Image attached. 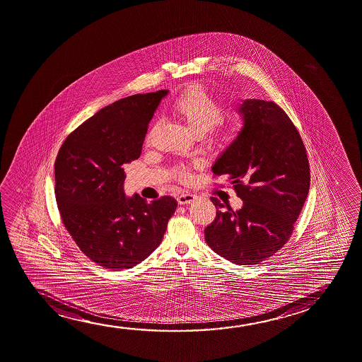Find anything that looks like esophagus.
Listing matches in <instances>:
<instances>
[{
  "mask_svg": "<svg viewBox=\"0 0 362 362\" xmlns=\"http://www.w3.org/2000/svg\"><path fill=\"white\" fill-rule=\"evenodd\" d=\"M194 199H196V194L184 192V194H178L177 202L180 204H187L194 202Z\"/></svg>",
  "mask_w": 362,
  "mask_h": 362,
  "instance_id": "obj_1",
  "label": "esophagus"
}]
</instances>
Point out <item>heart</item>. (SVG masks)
Here are the masks:
<instances>
[{
  "label": "heart",
  "mask_w": 362,
  "mask_h": 362,
  "mask_svg": "<svg viewBox=\"0 0 362 362\" xmlns=\"http://www.w3.org/2000/svg\"><path fill=\"white\" fill-rule=\"evenodd\" d=\"M171 112L173 117L182 120L197 135L211 130L214 138L221 143L233 140L240 133V120L223 124V104L218 98L214 97V93L209 92L204 84L199 83H194L185 88L171 103ZM175 175L181 181L189 180V171L185 168H176Z\"/></svg>",
  "instance_id": "b5f03b06"
}]
</instances>
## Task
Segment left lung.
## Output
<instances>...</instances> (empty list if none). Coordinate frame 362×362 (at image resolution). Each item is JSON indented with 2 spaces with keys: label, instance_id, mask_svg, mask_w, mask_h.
Masks as SVG:
<instances>
[{
  "label": "left lung",
  "instance_id": "left-lung-1",
  "mask_svg": "<svg viewBox=\"0 0 362 362\" xmlns=\"http://www.w3.org/2000/svg\"><path fill=\"white\" fill-rule=\"evenodd\" d=\"M243 127L212 166L233 185L243 207L233 211L211 197L217 214L204 229L211 250L238 265L258 264L291 238L310 187L300 134L274 102L247 99Z\"/></svg>",
  "mask_w": 362,
  "mask_h": 362
}]
</instances>
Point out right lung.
<instances>
[{
    "label": "right lung",
    "mask_w": 362,
    "mask_h": 362,
    "mask_svg": "<svg viewBox=\"0 0 362 362\" xmlns=\"http://www.w3.org/2000/svg\"><path fill=\"white\" fill-rule=\"evenodd\" d=\"M168 90L122 98L66 136L54 163L57 206L79 250L107 269H129L158 248L177 201L124 194V166L138 160Z\"/></svg>",
    "instance_id": "obj_1"
}]
</instances>
